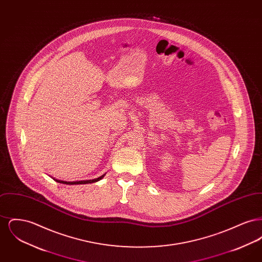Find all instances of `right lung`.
<instances>
[{"mask_svg":"<svg viewBox=\"0 0 262 262\" xmlns=\"http://www.w3.org/2000/svg\"><path fill=\"white\" fill-rule=\"evenodd\" d=\"M104 177V174L103 176H101L99 178H97V179H94V180H88V181H78V182H64V181H59V180H56V179H54L56 182H58V183H61V184H66V185H84V184H91V183H95V182H98L99 180H101L102 178Z\"/></svg>","mask_w":262,"mask_h":262,"instance_id":"obj_1","label":"right lung"}]
</instances>
